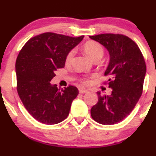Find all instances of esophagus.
Instances as JSON below:
<instances>
[{
	"mask_svg": "<svg viewBox=\"0 0 156 156\" xmlns=\"http://www.w3.org/2000/svg\"><path fill=\"white\" fill-rule=\"evenodd\" d=\"M87 90L84 89V88H80L79 89V93L80 94H84V93H87Z\"/></svg>",
	"mask_w": 156,
	"mask_h": 156,
	"instance_id": "34e87169",
	"label": "esophagus"
}]
</instances>
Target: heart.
I'll return each mask as SVG.
<instances>
[{
  "mask_svg": "<svg viewBox=\"0 0 156 156\" xmlns=\"http://www.w3.org/2000/svg\"><path fill=\"white\" fill-rule=\"evenodd\" d=\"M83 48H84V50L86 54L94 61L100 60L103 57V54H104V48H103V47L100 43L94 41H88L84 44ZM74 55H75V50L74 49H72V50H70L67 53L65 58V62L66 65H69V64L71 63L74 57ZM91 78L92 77H90V78H81V81L83 84H88L90 82V78Z\"/></svg>",
  "mask_w": 156,
  "mask_h": 156,
  "instance_id": "obj_1",
  "label": "heart"
}]
</instances>
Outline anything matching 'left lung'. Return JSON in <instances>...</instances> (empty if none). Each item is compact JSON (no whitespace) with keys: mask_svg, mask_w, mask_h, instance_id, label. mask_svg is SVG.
Returning <instances> with one entry per match:
<instances>
[{"mask_svg":"<svg viewBox=\"0 0 156 156\" xmlns=\"http://www.w3.org/2000/svg\"><path fill=\"white\" fill-rule=\"evenodd\" d=\"M103 44L110 55L105 76H109L110 96L98 94V102L90 110L92 119L102 125L122 122L130 114L143 93L146 66L139 47L132 39L121 34L90 36Z\"/></svg>","mask_w":156,"mask_h":156,"instance_id":"obj_1","label":"left lung"}]
</instances>
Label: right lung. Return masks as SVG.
I'll use <instances>...</instances> for the list:
<instances>
[{"label": "right lung", "mask_w": 156, "mask_h": 156, "mask_svg": "<svg viewBox=\"0 0 156 156\" xmlns=\"http://www.w3.org/2000/svg\"><path fill=\"white\" fill-rule=\"evenodd\" d=\"M83 37L45 32L30 38L20 51L16 62L17 92L26 110L39 122L55 125L69 115L78 88L58 89L50 81L56 69L65 66L67 53Z\"/></svg>", "instance_id": "add662e5"}]
</instances>
